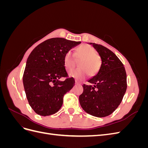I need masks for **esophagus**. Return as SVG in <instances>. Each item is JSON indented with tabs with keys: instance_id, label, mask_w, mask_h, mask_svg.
Returning <instances> with one entry per match:
<instances>
[{
	"instance_id": "1",
	"label": "esophagus",
	"mask_w": 148,
	"mask_h": 148,
	"mask_svg": "<svg viewBox=\"0 0 148 148\" xmlns=\"http://www.w3.org/2000/svg\"><path fill=\"white\" fill-rule=\"evenodd\" d=\"M75 84H81V83H79V82H78L77 80H75Z\"/></svg>"
}]
</instances>
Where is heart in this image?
I'll return each instance as SVG.
<instances>
[{"label": "heart", "instance_id": "1", "mask_svg": "<svg viewBox=\"0 0 148 148\" xmlns=\"http://www.w3.org/2000/svg\"><path fill=\"white\" fill-rule=\"evenodd\" d=\"M75 59H79L78 69L71 70L69 75L77 79H83L88 75H96L101 68L102 60L100 56L96 52L95 49L88 44H83L75 49L74 56L70 51H67L64 56V65L67 70L73 68Z\"/></svg>", "mask_w": 148, "mask_h": 148}]
</instances>
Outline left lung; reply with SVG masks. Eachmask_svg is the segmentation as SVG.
<instances>
[{"mask_svg": "<svg viewBox=\"0 0 148 148\" xmlns=\"http://www.w3.org/2000/svg\"><path fill=\"white\" fill-rule=\"evenodd\" d=\"M89 44L99 53L102 64L97 75L88 80L91 84H83L79 104L88 114L104 117L114 112L122 102L127 88V74L113 52L100 44Z\"/></svg>", "mask_w": 148, "mask_h": 148, "instance_id": "obj_1", "label": "left lung"}]
</instances>
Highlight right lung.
I'll return each mask as SVG.
<instances>
[{
	"instance_id": "1",
	"label": "right lung",
	"mask_w": 148,
	"mask_h": 148,
	"mask_svg": "<svg viewBox=\"0 0 148 148\" xmlns=\"http://www.w3.org/2000/svg\"><path fill=\"white\" fill-rule=\"evenodd\" d=\"M81 42L62 38L46 40L36 47L26 61L23 83L29 104L36 113L48 116L56 113L65 94L75 84L64 65V56ZM66 78L60 81L61 77Z\"/></svg>"
}]
</instances>
